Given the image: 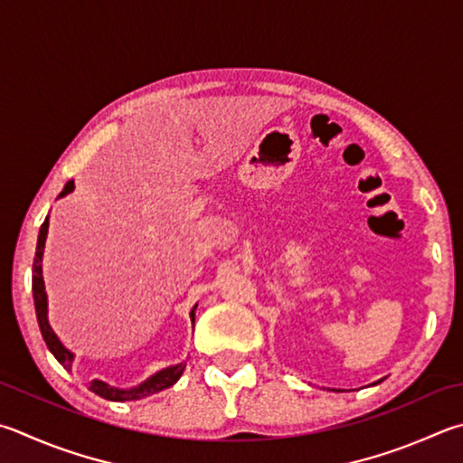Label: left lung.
I'll list each match as a JSON object with an SVG mask.
<instances>
[{"instance_id": "obj_1", "label": "left lung", "mask_w": 463, "mask_h": 463, "mask_svg": "<svg viewBox=\"0 0 463 463\" xmlns=\"http://www.w3.org/2000/svg\"><path fill=\"white\" fill-rule=\"evenodd\" d=\"M378 383H381V381H378Z\"/></svg>"}]
</instances>
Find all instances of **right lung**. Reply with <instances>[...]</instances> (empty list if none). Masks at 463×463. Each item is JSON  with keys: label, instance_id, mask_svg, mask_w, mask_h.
I'll return each instance as SVG.
<instances>
[{"label": "right lung", "instance_id": "right-lung-1", "mask_svg": "<svg viewBox=\"0 0 463 463\" xmlns=\"http://www.w3.org/2000/svg\"><path fill=\"white\" fill-rule=\"evenodd\" d=\"M72 190H74V182H69L64 186V190L61 192V198L69 194V192H72ZM46 234H48V216H46L44 224L40 226L36 257H33V267H32L33 306H36V317H38V324H40V332H42V338H44V342H46L48 350L52 352L54 358L66 368V371H71L74 354L71 350H66L62 346V342L58 340V335L54 334V330L48 324V298H46V289H44V279H42V255H44ZM194 309H196V306L192 307V312H190L192 322H194ZM184 368H186V364H184V363L175 364V366H167V368H164V371H159L154 376H149L146 383H141L139 386H133V389H115V386H109L103 381H92L89 389L95 394H99V397L107 399V401H117V402L137 401V399L149 397V394H156V392L164 391V389H170L174 383H178V378L182 376Z\"/></svg>", "mask_w": 463, "mask_h": 463}]
</instances>
